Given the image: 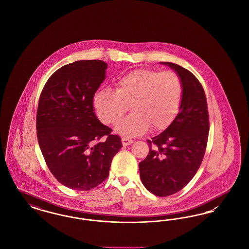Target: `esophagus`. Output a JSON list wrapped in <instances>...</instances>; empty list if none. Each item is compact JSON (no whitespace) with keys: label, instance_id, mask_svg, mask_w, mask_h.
Wrapping results in <instances>:
<instances>
[{"label":"esophagus","instance_id":"obj_1","mask_svg":"<svg viewBox=\"0 0 249 249\" xmlns=\"http://www.w3.org/2000/svg\"><path fill=\"white\" fill-rule=\"evenodd\" d=\"M121 141H122V144H123L124 146L130 145V143L132 142V140H130V139L127 138V137H123V138L121 139Z\"/></svg>","mask_w":249,"mask_h":249}]
</instances>
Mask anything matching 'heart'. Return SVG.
<instances>
[{
    "instance_id": "obj_1",
    "label": "heart",
    "mask_w": 249,
    "mask_h": 249,
    "mask_svg": "<svg viewBox=\"0 0 249 249\" xmlns=\"http://www.w3.org/2000/svg\"><path fill=\"white\" fill-rule=\"evenodd\" d=\"M183 95V85L178 73L153 69H137L119 77L115 91L98 90L93 106L99 119L115 124L128 112L132 114L119 122L116 131L125 136H137L152 130H162L178 115Z\"/></svg>"
}]
</instances>
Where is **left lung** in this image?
<instances>
[{
	"label": "left lung",
	"instance_id": "8db88e82",
	"mask_svg": "<svg viewBox=\"0 0 249 249\" xmlns=\"http://www.w3.org/2000/svg\"><path fill=\"white\" fill-rule=\"evenodd\" d=\"M183 85L177 118L160 134L147 140L149 152L139 163L142 185L156 196L182 190L197 173L205 153L209 119L204 90L195 75L172 62Z\"/></svg>",
	"mask_w": 249,
	"mask_h": 249
}]
</instances>
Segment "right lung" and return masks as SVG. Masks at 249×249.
<instances>
[{
	"label": "right lung",
	"mask_w": 249,
	"mask_h": 249,
	"mask_svg": "<svg viewBox=\"0 0 249 249\" xmlns=\"http://www.w3.org/2000/svg\"><path fill=\"white\" fill-rule=\"evenodd\" d=\"M107 69L98 59L69 63L49 77L40 95L39 146L52 175L71 190H91L105 181L122 147L120 137L94 113L93 98ZM104 136L106 140L99 142Z\"/></svg>",
	"instance_id": "obj_1"
}]
</instances>
